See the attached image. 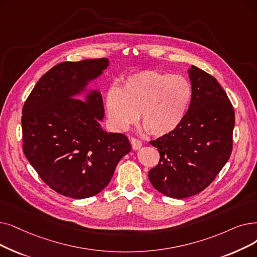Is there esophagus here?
<instances>
[{
  "label": "esophagus",
  "mask_w": 257,
  "mask_h": 257,
  "mask_svg": "<svg viewBox=\"0 0 257 257\" xmlns=\"http://www.w3.org/2000/svg\"><path fill=\"white\" fill-rule=\"evenodd\" d=\"M130 142H131L133 150H139V149L142 147V142H141L139 139L131 138V139H130Z\"/></svg>",
  "instance_id": "obj_1"
}]
</instances>
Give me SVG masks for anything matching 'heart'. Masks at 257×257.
Returning a JSON list of instances; mask_svg holds the SVG:
<instances>
[{"mask_svg": "<svg viewBox=\"0 0 257 257\" xmlns=\"http://www.w3.org/2000/svg\"><path fill=\"white\" fill-rule=\"evenodd\" d=\"M191 97L192 88L185 76L144 70L128 76L120 88H109L105 108L113 129H128L139 113L145 129L152 136L162 137L180 126Z\"/></svg>", "mask_w": 257, "mask_h": 257, "instance_id": "obj_1", "label": "heart"}]
</instances>
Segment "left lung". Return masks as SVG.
<instances>
[{"instance_id":"left-lung-1","label":"left lung","mask_w":257,"mask_h":257,"mask_svg":"<svg viewBox=\"0 0 257 257\" xmlns=\"http://www.w3.org/2000/svg\"><path fill=\"white\" fill-rule=\"evenodd\" d=\"M192 97L175 130L150 144L161 159L148 177L162 194L186 198L203 191L228 162L235 115L215 77L191 66L188 69Z\"/></svg>"}]
</instances>
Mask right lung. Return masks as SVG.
Instances as JSON below:
<instances>
[{
  "label": "right lung",
  "instance_id": "add662e5",
  "mask_svg": "<svg viewBox=\"0 0 257 257\" xmlns=\"http://www.w3.org/2000/svg\"><path fill=\"white\" fill-rule=\"evenodd\" d=\"M108 66L106 58L55 65L38 81L22 111L26 158L44 183L62 195L99 193L131 151L125 135L102 128V94L88 89ZM81 95L84 101L76 98Z\"/></svg>",
  "mask_w": 257,
  "mask_h": 257
}]
</instances>
